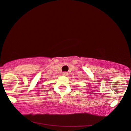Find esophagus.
<instances>
[{"instance_id": "esophagus-1", "label": "esophagus", "mask_w": 131, "mask_h": 131, "mask_svg": "<svg viewBox=\"0 0 131 131\" xmlns=\"http://www.w3.org/2000/svg\"><path fill=\"white\" fill-rule=\"evenodd\" d=\"M68 74V73L67 72H63V75H64V76H67Z\"/></svg>"}]
</instances>
